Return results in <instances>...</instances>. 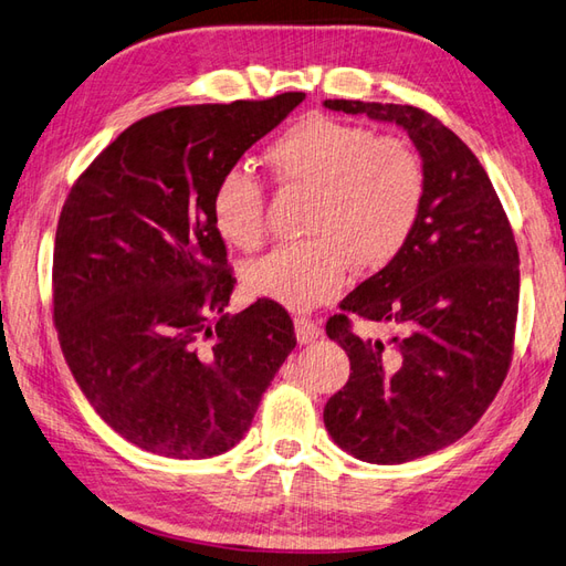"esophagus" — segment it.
<instances>
[{
  "mask_svg": "<svg viewBox=\"0 0 566 566\" xmlns=\"http://www.w3.org/2000/svg\"><path fill=\"white\" fill-rule=\"evenodd\" d=\"M294 327H296V339H298L301 345L315 343V339H318V337L323 335L321 325L313 323L311 318H304V315H301V318H294Z\"/></svg>",
  "mask_w": 566,
  "mask_h": 566,
  "instance_id": "obj_1",
  "label": "esophagus"
}]
</instances>
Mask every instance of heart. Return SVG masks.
I'll use <instances>...</instances> for the list:
<instances>
[{
  "mask_svg": "<svg viewBox=\"0 0 566 566\" xmlns=\"http://www.w3.org/2000/svg\"><path fill=\"white\" fill-rule=\"evenodd\" d=\"M268 161L286 186L313 190V239L277 245L243 272L245 289L289 311H308L343 292L354 262L386 268L419 221L427 178L410 144L371 129L306 115L270 144ZM212 221L227 243L255 248L265 235V190L245 168L219 176Z\"/></svg>",
  "mask_w": 566,
  "mask_h": 566,
  "instance_id": "b5f03b06",
  "label": "heart"
}]
</instances>
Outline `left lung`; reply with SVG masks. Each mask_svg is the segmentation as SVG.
<instances>
[{"label": "left lung", "mask_w": 566, "mask_h": 566, "mask_svg": "<svg viewBox=\"0 0 566 566\" xmlns=\"http://www.w3.org/2000/svg\"><path fill=\"white\" fill-rule=\"evenodd\" d=\"M323 105L396 123L424 166L410 241L325 325L352 366L323 410L327 433L359 461L398 465L465 437L502 388L518 315V248L478 156L437 117L398 103ZM349 314L388 322L401 335L364 344Z\"/></svg>", "instance_id": "8db88e82"}]
</instances>
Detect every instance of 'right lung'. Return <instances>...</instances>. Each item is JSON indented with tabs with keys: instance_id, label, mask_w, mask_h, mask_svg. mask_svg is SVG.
Wrapping results in <instances>:
<instances>
[{
	"instance_id": "1",
	"label": "right lung",
	"mask_w": 566,
	"mask_h": 566,
	"mask_svg": "<svg viewBox=\"0 0 566 566\" xmlns=\"http://www.w3.org/2000/svg\"><path fill=\"white\" fill-rule=\"evenodd\" d=\"M304 98L142 117L67 195L52 255L60 347L103 422L144 451L200 461L233 449L296 347L274 301L223 311L235 277L212 192Z\"/></svg>"
}]
</instances>
